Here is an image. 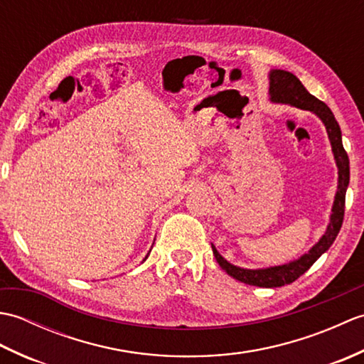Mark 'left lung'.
Listing matches in <instances>:
<instances>
[{"label":"left lung","instance_id":"8db88e82","mask_svg":"<svg viewBox=\"0 0 364 364\" xmlns=\"http://www.w3.org/2000/svg\"><path fill=\"white\" fill-rule=\"evenodd\" d=\"M269 78H270L269 92H270V98H272V102L288 103L296 107H300V109L313 111L314 114L319 115L321 120L323 122V125L327 128L331 150H333L335 159H336L339 180H338V192L333 203V214H331L330 225L326 231V235L321 237V241L316 244L310 252L305 253L304 257H300L299 259L289 262V264L275 266L269 269H258V270L241 269L227 262L220 257L219 252L213 247L214 257L218 259L219 266L225 270L230 277H233L236 280L242 282L245 284L259 286V288H278V286H284L296 282L300 275H304L306 270L314 264L316 259H318L323 252H327L330 249V245L335 242V239L343 225L344 208H346V191H347V186H349V178H350L349 156H347V153L343 146L341 129H339L338 122L335 119L333 112L330 111V107L323 102H321V100L313 97L310 92L304 87V84L300 82L297 76H294L289 72L274 70L270 72Z\"/></svg>","mask_w":364,"mask_h":364}]
</instances>
